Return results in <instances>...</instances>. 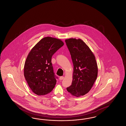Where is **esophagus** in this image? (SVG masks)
I'll use <instances>...</instances> for the list:
<instances>
[{"label":"esophagus","mask_w":126,"mask_h":126,"mask_svg":"<svg viewBox=\"0 0 126 126\" xmlns=\"http://www.w3.org/2000/svg\"><path fill=\"white\" fill-rule=\"evenodd\" d=\"M64 78V77H63V76H61V77H60L59 78L60 80H63Z\"/></svg>","instance_id":"1"}]
</instances>
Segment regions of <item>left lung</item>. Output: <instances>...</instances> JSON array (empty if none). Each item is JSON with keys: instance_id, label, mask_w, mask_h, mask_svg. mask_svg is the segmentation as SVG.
<instances>
[{"instance_id": "obj_1", "label": "left lung", "mask_w": 126, "mask_h": 126, "mask_svg": "<svg viewBox=\"0 0 126 126\" xmlns=\"http://www.w3.org/2000/svg\"><path fill=\"white\" fill-rule=\"evenodd\" d=\"M73 64L72 85L67 91L80 97L87 94L96 80L98 68L95 57L89 46L81 39L65 40Z\"/></svg>"}]
</instances>
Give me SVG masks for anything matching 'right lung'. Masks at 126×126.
<instances>
[{
  "instance_id": "add662e5",
  "label": "right lung",
  "mask_w": 126,
  "mask_h": 126,
  "mask_svg": "<svg viewBox=\"0 0 126 126\" xmlns=\"http://www.w3.org/2000/svg\"><path fill=\"white\" fill-rule=\"evenodd\" d=\"M64 44L60 39L45 37L28 54L24 65V77L30 88L37 95L47 94L54 88L56 80L51 58Z\"/></svg>"
}]
</instances>
